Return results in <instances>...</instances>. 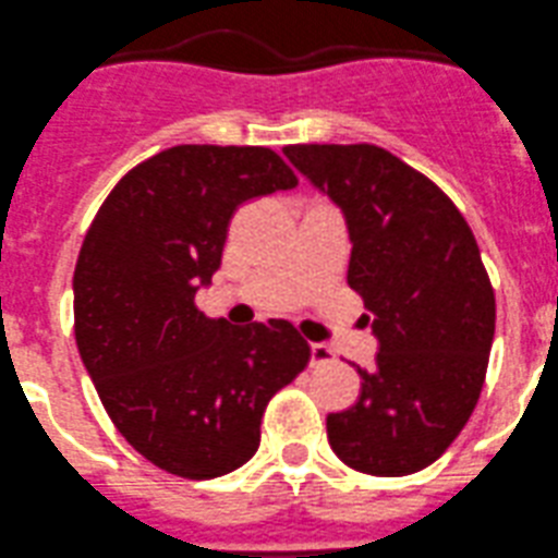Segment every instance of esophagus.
I'll list each match as a JSON object with an SVG mask.
<instances>
[{
  "label": "esophagus",
  "instance_id": "esophagus-1",
  "mask_svg": "<svg viewBox=\"0 0 558 558\" xmlns=\"http://www.w3.org/2000/svg\"><path fill=\"white\" fill-rule=\"evenodd\" d=\"M312 367H320V364H328V362H333V353H331V348H326V344H320V342H315L312 344Z\"/></svg>",
  "mask_w": 558,
  "mask_h": 558
}]
</instances>
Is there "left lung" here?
Returning a JSON list of instances; mask_svg holds the SVG:
<instances>
[{
    "label": "left lung",
    "mask_w": 558,
    "mask_h": 558,
    "mask_svg": "<svg viewBox=\"0 0 558 558\" xmlns=\"http://www.w3.org/2000/svg\"><path fill=\"white\" fill-rule=\"evenodd\" d=\"M284 156L342 210L348 284L378 339L355 405L328 413V444L362 474L427 469L474 413L496 331L474 232L433 180L384 147L290 145Z\"/></svg>",
    "instance_id": "1"
}]
</instances>
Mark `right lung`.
<instances>
[{"mask_svg": "<svg viewBox=\"0 0 558 558\" xmlns=\"http://www.w3.org/2000/svg\"><path fill=\"white\" fill-rule=\"evenodd\" d=\"M293 185L268 147L178 145L131 169L89 225L73 274L78 355L120 435L167 474L241 469L268 400L310 364L293 323L238 328L194 304L232 214Z\"/></svg>", "mask_w": 558, "mask_h": 558, "instance_id": "add662e5", "label": "right lung"}]
</instances>
